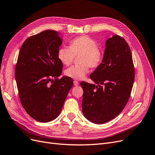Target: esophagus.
Wrapping results in <instances>:
<instances>
[{"instance_id":"esophagus-1","label":"esophagus","mask_w":155,"mask_h":155,"mask_svg":"<svg viewBox=\"0 0 155 155\" xmlns=\"http://www.w3.org/2000/svg\"><path fill=\"white\" fill-rule=\"evenodd\" d=\"M73 84H74V85H75V86H77V85H79L78 82L77 81V80H74V81H73Z\"/></svg>"}]
</instances>
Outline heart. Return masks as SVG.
Returning <instances> with one entry per match:
<instances>
[{"mask_svg":"<svg viewBox=\"0 0 155 155\" xmlns=\"http://www.w3.org/2000/svg\"><path fill=\"white\" fill-rule=\"evenodd\" d=\"M80 64L73 66L65 71L66 76L73 79L84 78L91 68H96L103 58L102 48L97 42L87 35H81L70 42L69 48L61 47L58 52V58L65 66L72 64L75 56H78Z\"/></svg>","mask_w":155,"mask_h":155,"instance_id":"obj_1","label":"heart"}]
</instances>
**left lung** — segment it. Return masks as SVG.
Instances as JSON below:
<instances>
[{
    "label": "left lung",
    "mask_w": 155,
    "mask_h": 155,
    "mask_svg": "<svg viewBox=\"0 0 155 155\" xmlns=\"http://www.w3.org/2000/svg\"><path fill=\"white\" fill-rule=\"evenodd\" d=\"M134 77L129 46L123 37L113 35L106 40L102 63L90 75L95 84L80 83L84 117L96 124L115 118L129 99Z\"/></svg>",
    "instance_id": "obj_1"
}]
</instances>
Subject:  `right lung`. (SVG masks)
I'll use <instances>...</instances> for the list:
<instances>
[{"label":"right lung","mask_w":155,"mask_h":155,"mask_svg":"<svg viewBox=\"0 0 155 155\" xmlns=\"http://www.w3.org/2000/svg\"><path fill=\"white\" fill-rule=\"evenodd\" d=\"M61 38L48 30L26 39L20 49L15 68L18 95L23 108L33 119L49 122L61 113L73 85L61 75L63 63L58 58Z\"/></svg>","instance_id":"1"}]
</instances>
